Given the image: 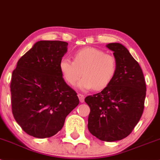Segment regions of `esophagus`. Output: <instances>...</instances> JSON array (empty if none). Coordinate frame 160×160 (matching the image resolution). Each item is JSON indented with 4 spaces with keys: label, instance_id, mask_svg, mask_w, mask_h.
<instances>
[{
    "label": "esophagus",
    "instance_id": "1",
    "mask_svg": "<svg viewBox=\"0 0 160 160\" xmlns=\"http://www.w3.org/2000/svg\"><path fill=\"white\" fill-rule=\"evenodd\" d=\"M78 96L79 98V100H80V101L81 102V103H83L84 99H85V97H84V95H82V94H78Z\"/></svg>",
    "mask_w": 160,
    "mask_h": 160
}]
</instances>
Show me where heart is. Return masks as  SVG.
Returning <instances> with one entry per match:
<instances>
[{
	"instance_id": "1",
	"label": "heart",
	"mask_w": 160,
	"mask_h": 160,
	"mask_svg": "<svg viewBox=\"0 0 160 160\" xmlns=\"http://www.w3.org/2000/svg\"><path fill=\"white\" fill-rule=\"evenodd\" d=\"M59 70L67 83L82 91L95 88L97 91L107 88L114 78L117 70L116 59L95 48H85L74 53V61L62 57L59 61Z\"/></svg>"
}]
</instances>
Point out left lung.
Masks as SVG:
<instances>
[{"label":"left lung","mask_w":160,"mask_h":160,"mask_svg":"<svg viewBox=\"0 0 160 160\" xmlns=\"http://www.w3.org/2000/svg\"><path fill=\"white\" fill-rule=\"evenodd\" d=\"M116 59L117 70L110 84L85 102L90 107L88 129L101 141L122 140L130 135L144 110L146 84L143 72L120 43L107 44Z\"/></svg>","instance_id":"8db88e82"}]
</instances>
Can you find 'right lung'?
Instances as JSON below:
<instances>
[{
    "mask_svg": "<svg viewBox=\"0 0 160 160\" xmlns=\"http://www.w3.org/2000/svg\"><path fill=\"white\" fill-rule=\"evenodd\" d=\"M68 43L38 41L17 63L10 84L13 116L28 135L51 137L79 104L76 92L66 84L59 61Z\"/></svg>",
    "mask_w": 160,
    "mask_h": 160,
    "instance_id": "right-lung-1",
    "label": "right lung"
}]
</instances>
